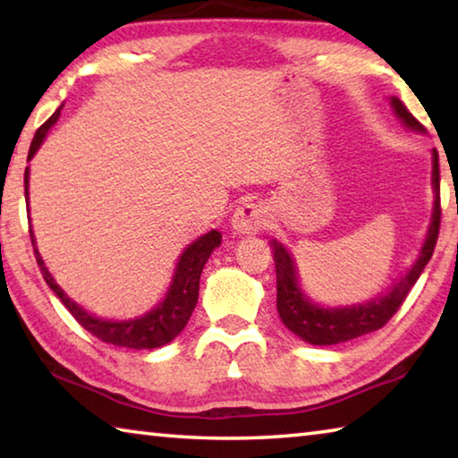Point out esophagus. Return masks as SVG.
<instances>
[{
	"mask_svg": "<svg viewBox=\"0 0 458 458\" xmlns=\"http://www.w3.org/2000/svg\"><path fill=\"white\" fill-rule=\"evenodd\" d=\"M268 226V216L262 204L257 201H248L242 204L232 216V230L236 234H259L260 230Z\"/></svg>",
	"mask_w": 458,
	"mask_h": 458,
	"instance_id": "esophagus-1",
	"label": "esophagus"
}]
</instances>
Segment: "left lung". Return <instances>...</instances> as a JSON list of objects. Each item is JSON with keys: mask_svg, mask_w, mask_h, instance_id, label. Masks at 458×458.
<instances>
[{"mask_svg": "<svg viewBox=\"0 0 458 458\" xmlns=\"http://www.w3.org/2000/svg\"><path fill=\"white\" fill-rule=\"evenodd\" d=\"M392 106L398 117L406 123L408 127L416 131H424V125L418 121L412 113L408 111L406 105L400 98H392ZM432 185L437 191L434 199V212L428 228V236L420 250V257L414 262V267L408 270V275L390 291L386 297L369 301L366 305L344 307V309H325L317 307L303 297V293L297 286V273L291 254L284 250L281 244H275V267H276V309L281 315L283 323L289 327L294 335L303 337L313 345H333L344 344L355 337L366 335V333L382 329L384 325L396 315L398 309L404 303L408 293L420 278L424 267L432 259L434 246H437L438 232H440V169H438V153L432 155Z\"/></svg>", "mask_w": 458, "mask_h": 458, "instance_id": "8db88e82", "label": "left lung"}]
</instances>
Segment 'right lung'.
Returning a JSON list of instances; mask_svg holds the SVG:
<instances>
[{
	"label": "right lung",
	"mask_w": 458,
	"mask_h": 458,
	"mask_svg": "<svg viewBox=\"0 0 458 458\" xmlns=\"http://www.w3.org/2000/svg\"><path fill=\"white\" fill-rule=\"evenodd\" d=\"M58 117H60V108L44 123L40 129L36 131L32 145H30V151H28V159L34 157L36 149L40 147L46 133H48V129L58 121ZM24 190L28 196V169L24 174ZM30 238H32L34 257H36L38 267L42 270L46 284L58 294V299L64 303V307L71 311L74 319L79 321L89 333H92L97 339L111 345L129 347V350H155V347L165 345L180 335L198 303L201 268H204L208 259H210L214 248L222 242V234L216 230L198 238L196 242L185 248V252L182 254L180 265H177L174 283H172V289H169L164 303H161L157 309H153L151 313L139 317V319L117 323V321L98 319V317L87 313L82 307L76 305L72 299H68L64 291L54 283V278L50 276L48 270H46L44 260L40 259V252H38V248L34 244L32 230H30Z\"/></svg>",
	"instance_id": "1"
}]
</instances>
